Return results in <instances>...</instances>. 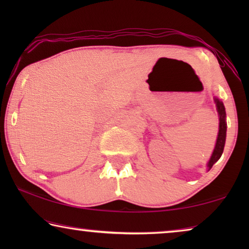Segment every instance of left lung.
Segmentation results:
<instances>
[{"mask_svg": "<svg viewBox=\"0 0 249 249\" xmlns=\"http://www.w3.org/2000/svg\"><path fill=\"white\" fill-rule=\"evenodd\" d=\"M214 102H215L217 114H219V134H217V139L215 147L212 153L209 163H207V168L211 170L214 163L217 162V160L221 158L223 153L224 144H226V136H227V122H226V108H224L223 102L220 101L217 97H214Z\"/></svg>", "mask_w": 249, "mask_h": 249, "instance_id": "1", "label": "left lung"}]
</instances>
